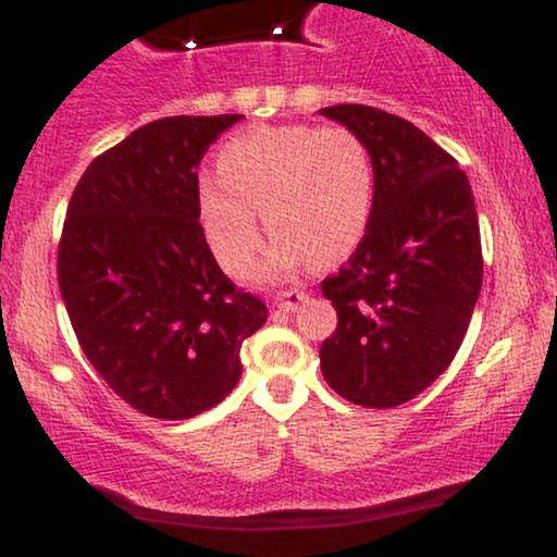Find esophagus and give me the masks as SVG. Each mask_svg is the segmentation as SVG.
Returning a JSON list of instances; mask_svg holds the SVG:
<instances>
[{
	"instance_id": "obj_1",
	"label": "esophagus",
	"mask_w": 557,
	"mask_h": 557,
	"mask_svg": "<svg viewBox=\"0 0 557 557\" xmlns=\"http://www.w3.org/2000/svg\"><path fill=\"white\" fill-rule=\"evenodd\" d=\"M306 298L304 290H298V287H290V290H280L277 296H274V306H277L280 311H296L300 300Z\"/></svg>"
}]
</instances>
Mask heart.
I'll return each mask as SVG.
<instances>
[{
    "label": "heart",
    "instance_id": "1",
    "mask_svg": "<svg viewBox=\"0 0 557 557\" xmlns=\"http://www.w3.org/2000/svg\"><path fill=\"white\" fill-rule=\"evenodd\" d=\"M220 177L198 183V216L220 267L243 274L261 248V220L274 238L267 272L311 257L337 261L363 240L374 216L376 164L345 125H267L238 133L216 159Z\"/></svg>",
    "mask_w": 557,
    "mask_h": 557
}]
</instances>
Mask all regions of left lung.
<instances>
[{"label":"left lung","mask_w":557,"mask_h":557,"mask_svg":"<svg viewBox=\"0 0 557 557\" xmlns=\"http://www.w3.org/2000/svg\"><path fill=\"white\" fill-rule=\"evenodd\" d=\"M367 140L372 225L322 280L337 327L319 348L327 385L367 408L417 398L450 367L482 290L474 194L458 162L408 120L367 104L319 110Z\"/></svg>","instance_id":"1"}]
</instances>
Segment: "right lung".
I'll return each mask as SVG.
<instances>
[{
  "instance_id": "obj_1",
  "label": "right lung",
  "mask_w": 557,
  "mask_h": 557,
  "mask_svg": "<svg viewBox=\"0 0 557 557\" xmlns=\"http://www.w3.org/2000/svg\"><path fill=\"white\" fill-rule=\"evenodd\" d=\"M243 114L164 117L88 164L57 277L83 354L127 406L190 419L240 380L267 306L220 270L198 222V164Z\"/></svg>"
}]
</instances>
